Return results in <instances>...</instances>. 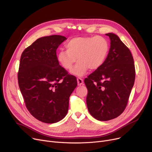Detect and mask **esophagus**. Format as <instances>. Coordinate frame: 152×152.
Returning <instances> with one entry per match:
<instances>
[{"instance_id":"34e87169","label":"esophagus","mask_w":152,"mask_h":152,"mask_svg":"<svg viewBox=\"0 0 152 152\" xmlns=\"http://www.w3.org/2000/svg\"><path fill=\"white\" fill-rule=\"evenodd\" d=\"M77 83H78V86L82 85L83 83V80L81 78H80V77L77 78Z\"/></svg>"}]
</instances>
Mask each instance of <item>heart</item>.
I'll return each instance as SVG.
<instances>
[{
	"label": "heart",
	"instance_id": "b5f03b06",
	"mask_svg": "<svg viewBox=\"0 0 152 152\" xmlns=\"http://www.w3.org/2000/svg\"><path fill=\"white\" fill-rule=\"evenodd\" d=\"M66 50H60L57 54L58 61L66 70H70L78 62L71 73L77 75H85L90 69L95 71L104 63L109 50L108 41L102 36L74 37L65 44Z\"/></svg>",
	"mask_w": 152,
	"mask_h": 152
}]
</instances>
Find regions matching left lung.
<instances>
[{
  "label": "left lung",
  "mask_w": 152,
  "mask_h": 152,
  "mask_svg": "<svg viewBox=\"0 0 152 152\" xmlns=\"http://www.w3.org/2000/svg\"><path fill=\"white\" fill-rule=\"evenodd\" d=\"M106 35L110 40L107 58L102 67L85 79L88 110L99 121L114 119L124 112L135 79L129 49L115 34Z\"/></svg>",
  "instance_id": "obj_1"
}]
</instances>
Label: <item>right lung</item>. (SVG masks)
<instances>
[{
  "mask_svg": "<svg viewBox=\"0 0 152 152\" xmlns=\"http://www.w3.org/2000/svg\"><path fill=\"white\" fill-rule=\"evenodd\" d=\"M66 38L53 35L38 39L22 54L18 83L29 113L45 123L66 115L69 98L77 86L74 75L59 64L56 50Z\"/></svg>",
  "mask_w": 152,
  "mask_h": 152,
  "instance_id": "right-lung-1",
  "label": "right lung"
}]
</instances>
